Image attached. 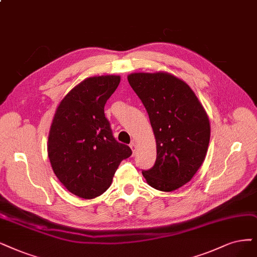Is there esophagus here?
<instances>
[{"label": "esophagus", "mask_w": 257, "mask_h": 257, "mask_svg": "<svg viewBox=\"0 0 257 257\" xmlns=\"http://www.w3.org/2000/svg\"><path fill=\"white\" fill-rule=\"evenodd\" d=\"M130 147H131V149H132V153H134V155L136 154V150H137V145H136V143H131L130 144Z\"/></svg>", "instance_id": "esophagus-1"}]
</instances>
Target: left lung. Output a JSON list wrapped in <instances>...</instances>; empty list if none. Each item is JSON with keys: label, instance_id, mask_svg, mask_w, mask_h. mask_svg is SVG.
<instances>
[{"label": "left lung", "instance_id": "left-lung-1", "mask_svg": "<svg viewBox=\"0 0 257 257\" xmlns=\"http://www.w3.org/2000/svg\"><path fill=\"white\" fill-rule=\"evenodd\" d=\"M131 88L143 102L157 142L155 165L143 170L147 183L162 192L183 186L200 168L210 143L207 114L193 90L168 73H134Z\"/></svg>", "mask_w": 257, "mask_h": 257}]
</instances>
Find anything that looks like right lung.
I'll use <instances>...</instances> for the list:
<instances>
[{"instance_id": "add662e5", "label": "right lung", "mask_w": 257, "mask_h": 257, "mask_svg": "<svg viewBox=\"0 0 257 257\" xmlns=\"http://www.w3.org/2000/svg\"><path fill=\"white\" fill-rule=\"evenodd\" d=\"M119 76L90 77L61 100L52 122L47 153L56 177L69 192L93 199L110 187L129 146L113 137L104 104L118 87Z\"/></svg>"}]
</instances>
